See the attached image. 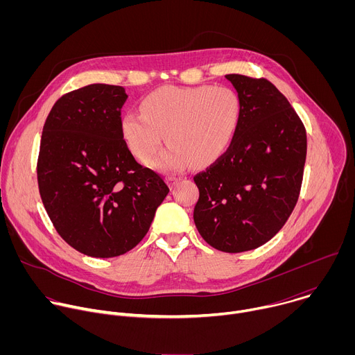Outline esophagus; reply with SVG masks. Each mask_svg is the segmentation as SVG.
<instances>
[{
    "label": "esophagus",
    "mask_w": 355,
    "mask_h": 355,
    "mask_svg": "<svg viewBox=\"0 0 355 355\" xmlns=\"http://www.w3.org/2000/svg\"><path fill=\"white\" fill-rule=\"evenodd\" d=\"M166 181H167V184H168L170 188H174V185L180 181V178H178V177H174V175H168V177L166 178Z\"/></svg>",
    "instance_id": "esophagus-1"
}]
</instances>
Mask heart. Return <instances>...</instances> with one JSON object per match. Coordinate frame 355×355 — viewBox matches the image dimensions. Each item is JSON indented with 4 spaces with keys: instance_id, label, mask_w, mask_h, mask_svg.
<instances>
[{
    "instance_id": "heart-1",
    "label": "heart",
    "mask_w": 355,
    "mask_h": 355,
    "mask_svg": "<svg viewBox=\"0 0 355 355\" xmlns=\"http://www.w3.org/2000/svg\"><path fill=\"white\" fill-rule=\"evenodd\" d=\"M140 108L122 115V137L139 160L147 162L166 135L170 146L153 162L164 171L216 162L233 141L241 118L236 92L212 85H166L147 94Z\"/></svg>"
}]
</instances>
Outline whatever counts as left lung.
I'll list each match as a JSON object with an SVG mask.
<instances>
[{
    "label": "left lung",
    "mask_w": 355,
    "mask_h": 355,
    "mask_svg": "<svg viewBox=\"0 0 355 355\" xmlns=\"http://www.w3.org/2000/svg\"><path fill=\"white\" fill-rule=\"evenodd\" d=\"M241 105L233 141L193 177L199 199L193 222L225 252L257 248L291 216L306 160V130L288 99L266 78L227 74Z\"/></svg>",
    "instance_id": "obj_1"
}]
</instances>
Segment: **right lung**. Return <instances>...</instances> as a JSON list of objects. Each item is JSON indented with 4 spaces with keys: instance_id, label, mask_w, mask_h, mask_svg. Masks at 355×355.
<instances>
[{
    "instance_id": "1",
    "label": "right lung",
    "mask_w": 355,
    "mask_h": 355,
    "mask_svg": "<svg viewBox=\"0 0 355 355\" xmlns=\"http://www.w3.org/2000/svg\"><path fill=\"white\" fill-rule=\"evenodd\" d=\"M123 87L91 84L56 101L37 159L44 209L62 239L85 256L110 259L140 243L168 187L140 166L121 133Z\"/></svg>"
}]
</instances>
